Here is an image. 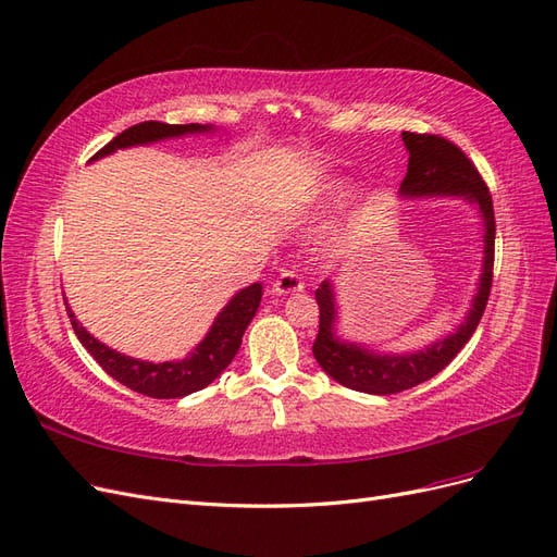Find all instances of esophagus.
I'll list each match as a JSON object with an SVG mask.
<instances>
[{
  "instance_id": "esophagus-1",
  "label": "esophagus",
  "mask_w": 557,
  "mask_h": 557,
  "mask_svg": "<svg viewBox=\"0 0 557 557\" xmlns=\"http://www.w3.org/2000/svg\"><path fill=\"white\" fill-rule=\"evenodd\" d=\"M305 288V278H301L295 269H283V272L276 276L274 281V293L276 295H290V293H299Z\"/></svg>"
}]
</instances>
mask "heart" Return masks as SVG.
<instances>
[{"instance_id": "1", "label": "heart", "mask_w": 557, "mask_h": 557, "mask_svg": "<svg viewBox=\"0 0 557 557\" xmlns=\"http://www.w3.org/2000/svg\"><path fill=\"white\" fill-rule=\"evenodd\" d=\"M342 188H339V185H334V188H332V193H339Z\"/></svg>"}]
</instances>
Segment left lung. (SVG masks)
I'll return each instance as SVG.
<instances>
[{"mask_svg":"<svg viewBox=\"0 0 557 557\" xmlns=\"http://www.w3.org/2000/svg\"><path fill=\"white\" fill-rule=\"evenodd\" d=\"M404 146L409 150V170L401 181V195L409 197H432V195H460L474 201L483 215V274L474 305L458 332L446 336L444 342L411 352V356H376L358 344L339 342L334 334L336 305L332 283L323 281L315 290V301L320 309L318 336L313 342V358L325 372L350 391L369 395H397L409 391L428 379L436 376L450 360L458 356L462 346L476 332L481 315L485 311L487 297L493 288V267H495V211L493 197L483 176L471 162L465 150L448 141L440 134H416L401 132Z\"/></svg>","mask_w":557,"mask_h":557,"instance_id":"obj_1","label":"left lung"}]
</instances>
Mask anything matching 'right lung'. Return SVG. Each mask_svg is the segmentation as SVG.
I'll list each match as a JSON object with an SVG mask.
<instances>
[{
	"label": "right lung",
	"instance_id": "right-lung-1",
	"mask_svg": "<svg viewBox=\"0 0 557 557\" xmlns=\"http://www.w3.org/2000/svg\"><path fill=\"white\" fill-rule=\"evenodd\" d=\"M207 129L211 127L195 125V123L170 125V123L146 121L117 134V137H113L104 148L97 150L92 160L104 158L117 148L150 144V141L181 137V134H190V132H207ZM260 299H262V285L260 283L248 285V288L234 295L230 305L218 313L211 332L205 336V342H201L188 358L178 362H160V364L134 360L123 356V352H115L102 342H97L90 332H86V327L78 325V320L70 307H66V313H70L72 327L78 336V342L86 346V350L109 376H113L117 383L127 385L129 391L141 393L146 397L176 399V397H185L201 391V387H207L211 381H215L223 374V369L232 362L234 356H237L244 332L252 320V315H256Z\"/></svg>",
	"mask_w": 557,
	"mask_h": 557
}]
</instances>
